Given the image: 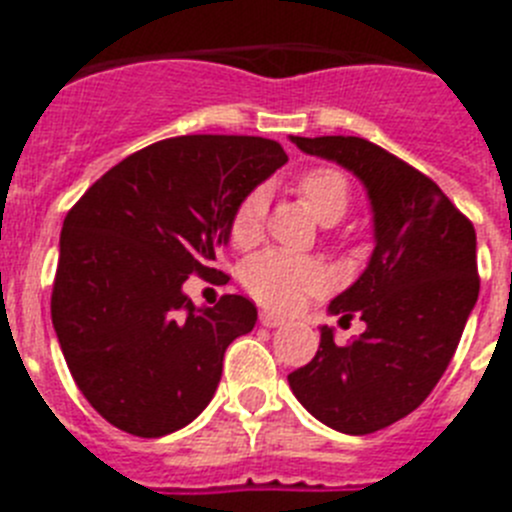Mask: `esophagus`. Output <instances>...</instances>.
<instances>
[{
  "instance_id": "obj_1",
  "label": "esophagus",
  "mask_w": 512,
  "mask_h": 512,
  "mask_svg": "<svg viewBox=\"0 0 512 512\" xmlns=\"http://www.w3.org/2000/svg\"><path fill=\"white\" fill-rule=\"evenodd\" d=\"M259 320H261V325H264V328H279V325L287 323V320H284L282 315H277V312H266V310L261 312Z\"/></svg>"
}]
</instances>
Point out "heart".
Instances as JSON below:
<instances>
[{
  "instance_id": "heart-1",
  "label": "heart",
  "mask_w": 512,
  "mask_h": 512,
  "mask_svg": "<svg viewBox=\"0 0 512 512\" xmlns=\"http://www.w3.org/2000/svg\"><path fill=\"white\" fill-rule=\"evenodd\" d=\"M297 192L307 210L320 223L330 225L341 220L351 205V184L346 174L333 166H315L297 179ZM266 220V197L261 189H253L235 205L230 217L228 235L235 248H251L261 241ZM243 284L248 295L271 310H295L305 297L315 295L328 284V271L315 259L289 256L282 251H264L246 261Z\"/></svg>"
}]
</instances>
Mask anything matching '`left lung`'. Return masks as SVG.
Here are the masks:
<instances>
[{"label": "left lung", "mask_w": 512, "mask_h": 512, "mask_svg": "<svg viewBox=\"0 0 512 512\" xmlns=\"http://www.w3.org/2000/svg\"><path fill=\"white\" fill-rule=\"evenodd\" d=\"M292 143L354 171L372 200V261L330 302L333 315H359L366 330L338 346L323 325L318 354L287 377L320 423L366 436L413 413L446 372L479 295L477 233L433 179L377 143L354 135H292Z\"/></svg>", "instance_id": "obj_1"}]
</instances>
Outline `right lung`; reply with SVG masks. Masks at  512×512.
<instances>
[{
	"instance_id": "1",
	"label": "right lung",
	"mask_w": 512,
	"mask_h": 512,
	"mask_svg": "<svg viewBox=\"0 0 512 512\" xmlns=\"http://www.w3.org/2000/svg\"><path fill=\"white\" fill-rule=\"evenodd\" d=\"M287 164L277 140L179 135L122 158L81 194L61 230L51 318L81 395L107 423L158 438L212 400L225 348L256 325V305L182 292L215 269L235 205Z\"/></svg>"
}]
</instances>
